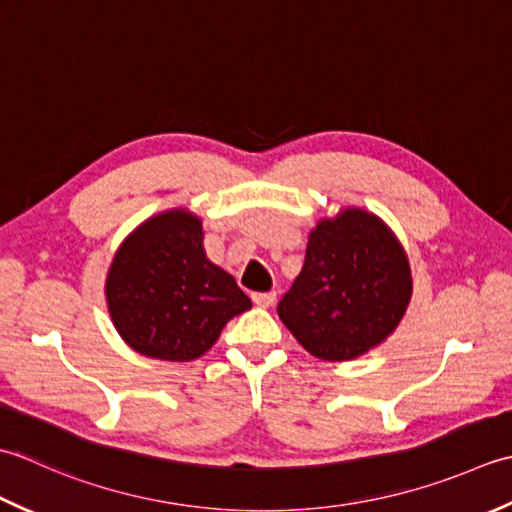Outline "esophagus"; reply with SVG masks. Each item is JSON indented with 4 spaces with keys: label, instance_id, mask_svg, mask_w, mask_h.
<instances>
[{
    "label": "esophagus",
    "instance_id": "34e87169",
    "mask_svg": "<svg viewBox=\"0 0 512 512\" xmlns=\"http://www.w3.org/2000/svg\"><path fill=\"white\" fill-rule=\"evenodd\" d=\"M252 300L254 305L267 309L276 302V291H256V294H252Z\"/></svg>",
    "mask_w": 512,
    "mask_h": 512
}]
</instances>
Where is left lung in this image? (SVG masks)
Listing matches in <instances>:
<instances>
[{
    "label": "left lung",
    "mask_w": 512,
    "mask_h": 512,
    "mask_svg": "<svg viewBox=\"0 0 512 512\" xmlns=\"http://www.w3.org/2000/svg\"><path fill=\"white\" fill-rule=\"evenodd\" d=\"M411 294L409 258L393 229L362 207H342L309 232L305 265L278 316L311 356L347 362L398 329Z\"/></svg>",
    "instance_id": "obj_1"
}]
</instances>
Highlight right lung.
Returning <instances> with one entry per match:
<instances>
[{
	"instance_id": "1",
	"label": "right lung",
	"mask_w": 512,
	"mask_h": 512,
	"mask_svg": "<svg viewBox=\"0 0 512 512\" xmlns=\"http://www.w3.org/2000/svg\"><path fill=\"white\" fill-rule=\"evenodd\" d=\"M114 329L141 356L192 362L252 307L203 247V221L185 207L150 216L125 236L106 276Z\"/></svg>"
}]
</instances>
